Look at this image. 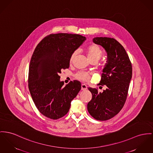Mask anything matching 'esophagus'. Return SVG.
Returning a JSON list of instances; mask_svg holds the SVG:
<instances>
[{"instance_id":"esophagus-1","label":"esophagus","mask_w":153,"mask_h":153,"mask_svg":"<svg viewBox=\"0 0 153 153\" xmlns=\"http://www.w3.org/2000/svg\"><path fill=\"white\" fill-rule=\"evenodd\" d=\"M88 89L87 86L85 84H82L81 85V89L82 91H85Z\"/></svg>"}]
</instances>
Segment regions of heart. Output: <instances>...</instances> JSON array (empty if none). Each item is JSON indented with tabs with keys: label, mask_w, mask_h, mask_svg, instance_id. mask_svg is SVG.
<instances>
[{
	"label": "heart",
	"mask_w": 153,
	"mask_h": 153,
	"mask_svg": "<svg viewBox=\"0 0 153 153\" xmlns=\"http://www.w3.org/2000/svg\"><path fill=\"white\" fill-rule=\"evenodd\" d=\"M86 54L88 59L89 61L96 60L98 61L102 56V51L100 47L96 45V44H91L88 46L86 49ZM78 51H75L72 54L71 56L70 57V62L73 61L75 57L77 54ZM92 75L91 73L87 72L79 71L75 75V78L83 82L89 81L91 79V76Z\"/></svg>",
	"instance_id": "1"
}]
</instances>
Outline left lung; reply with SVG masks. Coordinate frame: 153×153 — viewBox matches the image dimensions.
Masks as SVG:
<instances>
[{
	"label": "left lung",
	"mask_w": 153,
	"mask_h": 153,
	"mask_svg": "<svg viewBox=\"0 0 153 153\" xmlns=\"http://www.w3.org/2000/svg\"><path fill=\"white\" fill-rule=\"evenodd\" d=\"M93 41L101 45L107 53V63L102 70L99 83L105 85L107 88L101 93L96 88H88L92 98L88 104V110L94 119L106 121L118 114L125 103L132 66L124 48L115 39L97 37Z\"/></svg>",
	"instance_id": "left-lung-1"
}]
</instances>
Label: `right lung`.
I'll list each match as a JSON object with an SVG mask.
<instances>
[{
    "label": "right lung",
    "instance_id": "right-lung-1",
    "mask_svg": "<svg viewBox=\"0 0 153 153\" xmlns=\"http://www.w3.org/2000/svg\"><path fill=\"white\" fill-rule=\"evenodd\" d=\"M86 40L78 34L51 33L38 44L31 57L28 88L39 111L52 120L68 112L72 100L81 89V82L70 81L64 86L59 74L70 67L72 54Z\"/></svg>",
    "mask_w": 153,
    "mask_h": 153
}]
</instances>
